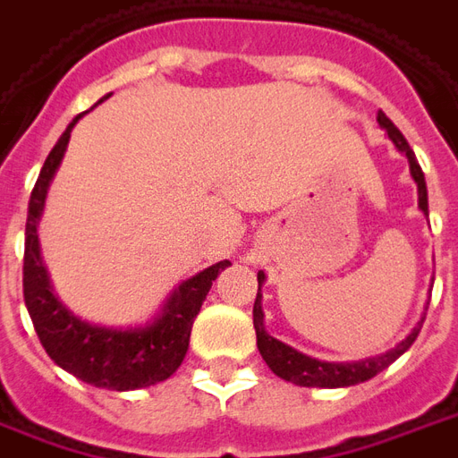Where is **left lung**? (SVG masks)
I'll list each match as a JSON object with an SVG mask.
<instances>
[{
	"mask_svg": "<svg viewBox=\"0 0 458 458\" xmlns=\"http://www.w3.org/2000/svg\"><path fill=\"white\" fill-rule=\"evenodd\" d=\"M378 123L384 125L388 131V138H391L395 148L401 152H405L410 160V174L412 179L418 182V196H420V208L428 213V184H425V174L420 169L418 160H415V152L410 150L408 140L403 138V133L393 125V121L386 116L384 111H378ZM257 281L259 286L264 284V274H257ZM252 318H255V333H257V347H259V354L267 361V367L272 369L274 374L284 378V381H291L296 386H315V388H342V386H354V384H364L369 378H374L378 371H384L388 364H393L395 359L401 357L403 352L408 350L410 344L415 342L418 337L420 327L422 323L412 330V333L405 337V340L393 347L391 352L386 354H378V357L371 359H361V361H347V364H337V361H318V359H310L301 352L291 350L289 344L284 342L274 340L269 335L264 333V323H262V306H259V291H257L255 298V310H252Z\"/></svg>",
	"mask_w": 458,
	"mask_h": 458,
	"instance_id": "8db88e82",
	"label": "left lung"
}]
</instances>
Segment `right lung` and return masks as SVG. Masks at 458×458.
<instances>
[{
    "mask_svg": "<svg viewBox=\"0 0 458 458\" xmlns=\"http://www.w3.org/2000/svg\"><path fill=\"white\" fill-rule=\"evenodd\" d=\"M106 99V97H104ZM101 99V101H104ZM82 114L67 125L57 145L50 150L43 165L38 182L30 191L29 218H26V245H23V298L29 308L33 327L38 333L40 344L46 347L48 357L84 384L108 388V391H133L145 386L160 384L174 374L189 347V335L194 318L201 310L206 293L211 289L228 259L213 264L201 274H196L179 286L162 315L140 330H108L97 327L74 318L50 291L48 274L40 262L38 225L40 211L48 194V184L55 174L57 165L65 155L67 140L74 123Z\"/></svg>",
    "mask_w": 458,
    "mask_h": 458,
    "instance_id": "obj_1",
    "label": "right lung"
}]
</instances>
